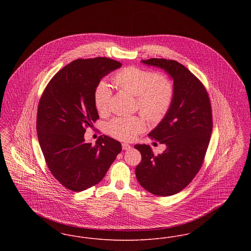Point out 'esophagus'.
I'll use <instances>...</instances> for the list:
<instances>
[{
	"label": "esophagus",
	"instance_id": "34e87169",
	"mask_svg": "<svg viewBox=\"0 0 251 251\" xmlns=\"http://www.w3.org/2000/svg\"><path fill=\"white\" fill-rule=\"evenodd\" d=\"M131 145H129V144L123 143L122 144V149L124 150V151H129L130 149H131Z\"/></svg>",
	"mask_w": 251,
	"mask_h": 251
}]
</instances>
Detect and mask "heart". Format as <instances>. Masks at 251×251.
<instances>
[{
    "mask_svg": "<svg viewBox=\"0 0 251 251\" xmlns=\"http://www.w3.org/2000/svg\"><path fill=\"white\" fill-rule=\"evenodd\" d=\"M112 80L116 86L136 97L138 108L149 121L157 123L166 116L174 95L173 84L166 75L129 67L117 72ZM111 98L112 90L106 83L97 85L94 102L100 115L107 114ZM144 129L145 121L140 117H119L107 126L111 135L125 141L133 139Z\"/></svg>",
    "mask_w": 251,
    "mask_h": 251,
    "instance_id": "b5f03b06",
    "label": "heart"
}]
</instances>
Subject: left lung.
Listing matches in <instances>:
<instances>
[{
    "instance_id": "obj_1",
    "label": "left lung",
    "mask_w": 251,
    "mask_h": 251,
    "mask_svg": "<svg viewBox=\"0 0 251 251\" xmlns=\"http://www.w3.org/2000/svg\"><path fill=\"white\" fill-rule=\"evenodd\" d=\"M141 62L167 72L173 80L174 95L166 116L149 133L167 148L154 155L149 145H135L142 156L135 176L147 191L172 196L184 189L201 167L213 130L211 102L201 81L179 62L159 58Z\"/></svg>"
}]
</instances>
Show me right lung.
Wrapping results in <instances>:
<instances>
[{
    "label": "right lung",
    "mask_w": 251,
    "mask_h": 251,
    "mask_svg": "<svg viewBox=\"0 0 251 251\" xmlns=\"http://www.w3.org/2000/svg\"><path fill=\"white\" fill-rule=\"evenodd\" d=\"M122 64L97 57L72 61L50 81L39 100L36 119L38 142L53 177L74 192L99 183L121 151V144L101 135L84 142L86 127H93L99 114L96 87Z\"/></svg>",
    "instance_id": "1"
}]
</instances>
